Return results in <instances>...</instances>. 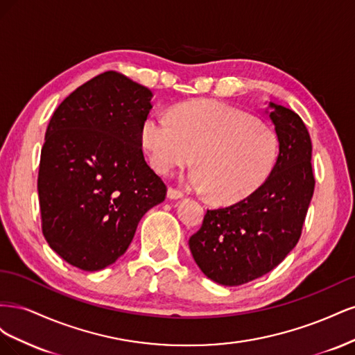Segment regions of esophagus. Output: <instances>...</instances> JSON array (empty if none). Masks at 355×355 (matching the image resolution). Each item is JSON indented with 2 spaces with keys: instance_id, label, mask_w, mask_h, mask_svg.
<instances>
[{
  "instance_id": "1",
  "label": "esophagus",
  "mask_w": 355,
  "mask_h": 355,
  "mask_svg": "<svg viewBox=\"0 0 355 355\" xmlns=\"http://www.w3.org/2000/svg\"><path fill=\"white\" fill-rule=\"evenodd\" d=\"M167 197H168L170 200H178V198L184 197V192L176 189V188H171V187H170V188L167 189Z\"/></svg>"
}]
</instances>
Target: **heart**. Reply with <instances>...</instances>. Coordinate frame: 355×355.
Returning a JSON list of instances; mask_svg holds the SVG:
<instances>
[{"instance_id":"heart-1","label":"heart","mask_w":355,"mask_h":355,"mask_svg":"<svg viewBox=\"0 0 355 355\" xmlns=\"http://www.w3.org/2000/svg\"><path fill=\"white\" fill-rule=\"evenodd\" d=\"M142 144L153 167L170 175L196 161L189 185L216 202L244 200L270 178L278 141L270 127L240 110L218 102H191L167 115H149Z\"/></svg>"}]
</instances>
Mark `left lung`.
Returning a JSON list of instances; mask_svg holds the SVG:
<instances>
[{
	"label": "left lung",
	"instance_id": "1",
	"mask_svg": "<svg viewBox=\"0 0 355 355\" xmlns=\"http://www.w3.org/2000/svg\"><path fill=\"white\" fill-rule=\"evenodd\" d=\"M278 139L275 166L263 185L228 207L207 210L189 249L200 270L223 286L256 280L297 244L314 194L311 137L292 110L270 102Z\"/></svg>",
	"mask_w": 355,
	"mask_h": 355
}]
</instances>
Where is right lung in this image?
I'll return each mask as SVG.
<instances>
[{
    "label": "right lung",
    "mask_w": 355,
    "mask_h": 355,
    "mask_svg": "<svg viewBox=\"0 0 355 355\" xmlns=\"http://www.w3.org/2000/svg\"><path fill=\"white\" fill-rule=\"evenodd\" d=\"M153 92L108 71L72 92L53 114L41 149V228L63 261L83 271L114 263L167 187L146 164L142 124Z\"/></svg>",
    "instance_id": "right-lung-1"
}]
</instances>
